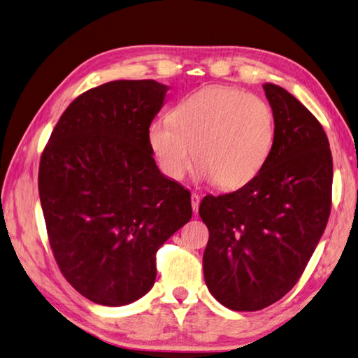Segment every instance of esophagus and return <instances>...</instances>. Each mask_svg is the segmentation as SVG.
Returning a JSON list of instances; mask_svg holds the SVG:
<instances>
[{"mask_svg": "<svg viewBox=\"0 0 358 358\" xmlns=\"http://www.w3.org/2000/svg\"><path fill=\"white\" fill-rule=\"evenodd\" d=\"M191 205H192L194 213H197L199 211V206H200V196H199V194H192V196H191Z\"/></svg>", "mask_w": 358, "mask_h": 358, "instance_id": "obj_1", "label": "esophagus"}]
</instances>
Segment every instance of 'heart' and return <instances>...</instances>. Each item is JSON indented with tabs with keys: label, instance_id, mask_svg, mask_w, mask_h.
<instances>
[{
	"label": "heart",
	"instance_id": "obj_1",
	"mask_svg": "<svg viewBox=\"0 0 358 358\" xmlns=\"http://www.w3.org/2000/svg\"><path fill=\"white\" fill-rule=\"evenodd\" d=\"M275 131L268 101L239 89L213 86L181 100L171 122H155L148 141L169 178H185L196 159L201 178L222 189H238L266 164Z\"/></svg>",
	"mask_w": 358,
	"mask_h": 358
}]
</instances>
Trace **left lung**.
<instances>
[{"instance_id":"8db88e82","label":"left lung","mask_w":358,"mask_h":358,"mask_svg":"<svg viewBox=\"0 0 358 358\" xmlns=\"http://www.w3.org/2000/svg\"><path fill=\"white\" fill-rule=\"evenodd\" d=\"M263 89L277 123L268 161L241 189L206 196L199 208L210 231L206 287L235 311L269 307L294 287L332 206L334 162L321 123L288 90Z\"/></svg>"}]
</instances>
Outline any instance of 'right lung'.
<instances>
[{"mask_svg": "<svg viewBox=\"0 0 358 358\" xmlns=\"http://www.w3.org/2000/svg\"><path fill=\"white\" fill-rule=\"evenodd\" d=\"M169 87L120 80L81 94L41 158L51 250L81 296L122 307L152 289L157 252L192 216L191 194L159 172L148 128Z\"/></svg>", "mask_w": 358, "mask_h": 358, "instance_id": "1", "label": "right lung"}]
</instances>
